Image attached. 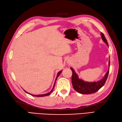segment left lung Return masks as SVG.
Listing matches in <instances>:
<instances>
[{
	"label": "left lung",
	"instance_id": "obj_1",
	"mask_svg": "<svg viewBox=\"0 0 122 122\" xmlns=\"http://www.w3.org/2000/svg\"><path fill=\"white\" fill-rule=\"evenodd\" d=\"M101 37L104 43L108 47L107 41L105 37L104 36V35L102 33H101ZM108 65L109 66H110V60L109 61ZM71 69L72 71L71 82L73 87L76 92L82 94H89L94 93L96 92L97 91H98L101 87H102L105 84L107 78L109 73V69H108L105 75L104 76V78L102 79L101 80L97 81L87 82L84 81L82 79H79L77 74L75 73L74 69L71 67Z\"/></svg>",
	"mask_w": 122,
	"mask_h": 122
}]
</instances>
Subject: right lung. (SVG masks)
<instances>
[{
	"label": "right lung",
	"instance_id": "1",
	"mask_svg": "<svg viewBox=\"0 0 122 122\" xmlns=\"http://www.w3.org/2000/svg\"><path fill=\"white\" fill-rule=\"evenodd\" d=\"M61 71H59L58 73V74H57V77H56V80H55V81H56V79H57V78H58V77L59 76V75H60V74L61 73ZM55 83H54V86H53V89H51V91L50 92H49V93H46V94H41V95H32V94H29V93H28V92H27L26 91H25V90H24L25 92L26 93H28V94H30V95H32V96H36V97H43V96H48V95H49L51 94V93L52 92H53V89H54V86H55Z\"/></svg>",
	"mask_w": 122,
	"mask_h": 122
}]
</instances>
